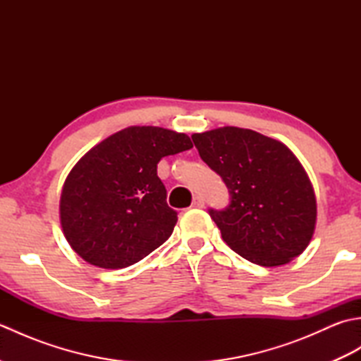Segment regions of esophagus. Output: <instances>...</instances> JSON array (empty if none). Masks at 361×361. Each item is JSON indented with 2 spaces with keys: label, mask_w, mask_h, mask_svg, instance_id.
<instances>
[{
  "label": "esophagus",
  "mask_w": 361,
  "mask_h": 361,
  "mask_svg": "<svg viewBox=\"0 0 361 361\" xmlns=\"http://www.w3.org/2000/svg\"><path fill=\"white\" fill-rule=\"evenodd\" d=\"M192 206H194V208H203V206H204V198L200 197V195H195L194 197V202H192Z\"/></svg>",
  "instance_id": "34e87169"
}]
</instances>
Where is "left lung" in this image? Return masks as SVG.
<instances>
[{"label": "left lung", "instance_id": "8db88e82", "mask_svg": "<svg viewBox=\"0 0 361 361\" xmlns=\"http://www.w3.org/2000/svg\"><path fill=\"white\" fill-rule=\"evenodd\" d=\"M192 141L228 188V206L209 216L229 248L264 267L287 264L307 248L317 200L287 145L239 127L195 133Z\"/></svg>", "mask_w": 361, "mask_h": 361}]
</instances>
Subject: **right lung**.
<instances>
[{"label": "right lung", "instance_id": "right-lung-1", "mask_svg": "<svg viewBox=\"0 0 361 361\" xmlns=\"http://www.w3.org/2000/svg\"><path fill=\"white\" fill-rule=\"evenodd\" d=\"M192 149L185 133L128 127L94 145L68 175L60 198L66 240L101 268L140 262L171 237L176 212L157 173L163 157Z\"/></svg>", "mask_w": 361, "mask_h": 361}]
</instances>
